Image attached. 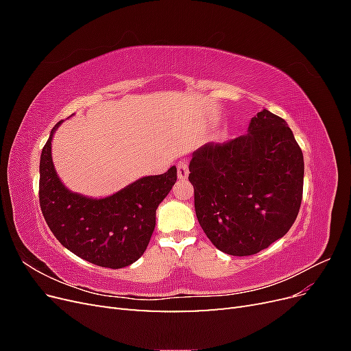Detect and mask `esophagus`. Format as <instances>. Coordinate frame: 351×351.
<instances>
[{
	"label": "esophagus",
	"instance_id": "esophagus-1",
	"mask_svg": "<svg viewBox=\"0 0 351 351\" xmlns=\"http://www.w3.org/2000/svg\"><path fill=\"white\" fill-rule=\"evenodd\" d=\"M177 174H178L180 180L187 178V176H189V165H187L186 161H180L177 164Z\"/></svg>",
	"mask_w": 351,
	"mask_h": 351
}]
</instances>
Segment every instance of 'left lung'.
Masks as SVG:
<instances>
[{
	"mask_svg": "<svg viewBox=\"0 0 351 351\" xmlns=\"http://www.w3.org/2000/svg\"><path fill=\"white\" fill-rule=\"evenodd\" d=\"M189 171L202 230L232 256L267 249L299 214L303 154L290 127L268 110L253 117L247 134L199 147Z\"/></svg>",
	"mask_w": 351,
	"mask_h": 351,
	"instance_id": "obj_1",
	"label": "left lung"
}]
</instances>
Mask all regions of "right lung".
<instances>
[{
    "label": "right lung",
    "mask_w": 351,
    "mask_h": 351,
    "mask_svg": "<svg viewBox=\"0 0 351 351\" xmlns=\"http://www.w3.org/2000/svg\"><path fill=\"white\" fill-rule=\"evenodd\" d=\"M61 123L51 130L39 162V204L47 224L76 256L104 268L129 267L149 244L156 208L171 192L177 168L142 177L107 197L74 193L62 184L52 162V136Z\"/></svg>",
    "instance_id": "add662e5"
}]
</instances>
